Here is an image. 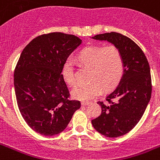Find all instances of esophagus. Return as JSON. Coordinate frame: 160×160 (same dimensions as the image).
I'll return each mask as SVG.
<instances>
[{"label": "esophagus", "instance_id": "34e87169", "mask_svg": "<svg viewBox=\"0 0 160 160\" xmlns=\"http://www.w3.org/2000/svg\"><path fill=\"white\" fill-rule=\"evenodd\" d=\"M90 104V102H89V101H82V103H81V105H84V106H85V105H89Z\"/></svg>", "mask_w": 160, "mask_h": 160}]
</instances>
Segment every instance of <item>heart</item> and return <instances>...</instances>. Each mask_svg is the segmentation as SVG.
Masks as SVG:
<instances>
[{"mask_svg": "<svg viewBox=\"0 0 160 160\" xmlns=\"http://www.w3.org/2000/svg\"><path fill=\"white\" fill-rule=\"evenodd\" d=\"M78 62L90 68L87 83L79 85L73 91V96L80 100H90L104 90H111L121 80L124 65L121 51L117 46L89 47L83 50L77 56ZM64 80L70 86L76 85L75 68L73 63L67 60L62 69Z\"/></svg>", "mask_w": 160, "mask_h": 160, "instance_id": "obj_1", "label": "heart"}]
</instances>
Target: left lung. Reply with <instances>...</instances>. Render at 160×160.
Masks as SVG:
<instances>
[{
	"label": "left lung",
	"instance_id": "8db88e82",
	"mask_svg": "<svg viewBox=\"0 0 160 160\" xmlns=\"http://www.w3.org/2000/svg\"><path fill=\"white\" fill-rule=\"evenodd\" d=\"M92 38L107 41L117 46L124 60V75L120 82L107 95L106 103L98 101L101 114L91 120L99 133L116 138L130 131L146 109L152 92L150 68L143 51L129 37L110 32Z\"/></svg>",
	"mask_w": 160,
	"mask_h": 160
}]
</instances>
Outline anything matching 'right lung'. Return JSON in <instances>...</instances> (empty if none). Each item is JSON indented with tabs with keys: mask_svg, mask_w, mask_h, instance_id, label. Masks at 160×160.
<instances>
[{
	"mask_svg": "<svg viewBox=\"0 0 160 160\" xmlns=\"http://www.w3.org/2000/svg\"><path fill=\"white\" fill-rule=\"evenodd\" d=\"M82 41L74 35L52 32L33 39L24 48L14 72L19 110L34 131L60 134L81 104L70 100L63 65Z\"/></svg>",
	"mask_w": 160,
	"mask_h": 160,
	"instance_id": "obj_1",
	"label": "right lung"
}]
</instances>
